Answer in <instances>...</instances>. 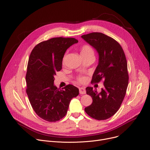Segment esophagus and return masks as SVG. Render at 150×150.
Instances as JSON below:
<instances>
[{
    "label": "esophagus",
    "instance_id": "1",
    "mask_svg": "<svg viewBox=\"0 0 150 150\" xmlns=\"http://www.w3.org/2000/svg\"><path fill=\"white\" fill-rule=\"evenodd\" d=\"M79 93L81 94H84L86 93V90L84 87L79 88Z\"/></svg>",
    "mask_w": 150,
    "mask_h": 150
}]
</instances>
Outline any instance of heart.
<instances>
[{
  "label": "heart",
  "mask_w": 150,
  "mask_h": 150,
  "mask_svg": "<svg viewBox=\"0 0 150 150\" xmlns=\"http://www.w3.org/2000/svg\"><path fill=\"white\" fill-rule=\"evenodd\" d=\"M94 50L90 45H84L81 47V55L83 57L90 56H94ZM76 79L78 82L79 83H85L87 80V78L84 75H79L77 77Z\"/></svg>",
  "instance_id": "heart-1"
}]
</instances>
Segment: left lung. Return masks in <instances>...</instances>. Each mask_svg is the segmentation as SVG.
I'll return each mask as SVG.
<instances>
[{
  "mask_svg": "<svg viewBox=\"0 0 150 150\" xmlns=\"http://www.w3.org/2000/svg\"><path fill=\"white\" fill-rule=\"evenodd\" d=\"M81 37L99 53V64L91 83L103 80L104 85L99 93L93 87L86 88L93 102L85 111L93 118L106 120L118 111L126 93L129 74L125 54L117 40L102 33L93 32Z\"/></svg>",
  "mask_w": 150,
  "mask_h": 150,
  "instance_id": "8db88e82",
  "label": "left lung"
}]
</instances>
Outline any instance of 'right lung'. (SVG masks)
<instances>
[{
	"instance_id": "right-lung-1",
	"label": "right lung",
	"mask_w": 150,
	"mask_h": 150,
	"mask_svg": "<svg viewBox=\"0 0 150 150\" xmlns=\"http://www.w3.org/2000/svg\"><path fill=\"white\" fill-rule=\"evenodd\" d=\"M78 42L74 38H53L37 44L30 53L26 93L34 111L47 121L55 122L64 117L71 99L79 94V89L73 85L62 90L54 85V76L62 69L66 51Z\"/></svg>"
}]
</instances>
